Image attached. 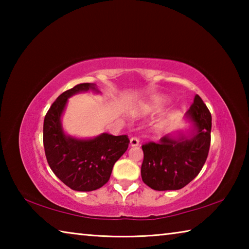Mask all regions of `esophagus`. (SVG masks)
<instances>
[{
	"label": "esophagus",
	"instance_id": "1",
	"mask_svg": "<svg viewBox=\"0 0 249 249\" xmlns=\"http://www.w3.org/2000/svg\"><path fill=\"white\" fill-rule=\"evenodd\" d=\"M129 145L132 147H136V146L140 145V141H138L136 137H132L129 140Z\"/></svg>",
	"mask_w": 249,
	"mask_h": 249
}]
</instances>
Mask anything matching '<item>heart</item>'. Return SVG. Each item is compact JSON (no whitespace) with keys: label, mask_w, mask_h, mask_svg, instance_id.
Returning <instances> with one entry per match:
<instances>
[{"label":"heart","mask_w":249,"mask_h":249,"mask_svg":"<svg viewBox=\"0 0 249 249\" xmlns=\"http://www.w3.org/2000/svg\"><path fill=\"white\" fill-rule=\"evenodd\" d=\"M171 103V98L168 95L163 94H157L151 96V98L142 101V102L137 103L132 109V113L134 116L136 117H145L148 115H153L158 113L162 109H165L168 105ZM179 112L175 111L172 113V116H178Z\"/></svg>","instance_id":"heart-1"}]
</instances>
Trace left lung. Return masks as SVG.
<instances>
[{
    "label": "left lung",
    "instance_id": "1",
    "mask_svg": "<svg viewBox=\"0 0 249 249\" xmlns=\"http://www.w3.org/2000/svg\"><path fill=\"white\" fill-rule=\"evenodd\" d=\"M189 129H176L142 145V179L157 191L179 190L196 178L208 158L212 116L199 95L185 113Z\"/></svg>",
    "mask_w": 249,
    "mask_h": 249
}]
</instances>
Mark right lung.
I'll return each instance as SVG.
<instances>
[{
  "label": "right lung",
  "mask_w": 249,
  "mask_h": 249,
  "mask_svg": "<svg viewBox=\"0 0 249 249\" xmlns=\"http://www.w3.org/2000/svg\"><path fill=\"white\" fill-rule=\"evenodd\" d=\"M100 94L94 83H81L64 92L48 109L44 120V147L50 169L74 191H93L107 182L114 163L128 148L126 135L102 133L92 138L67 134L62 116L68 101L78 93Z\"/></svg>",
  "instance_id": "right-lung-1"
}]
</instances>
